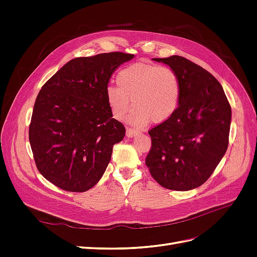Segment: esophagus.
Listing matches in <instances>:
<instances>
[{
    "mask_svg": "<svg viewBox=\"0 0 257 257\" xmlns=\"http://www.w3.org/2000/svg\"><path fill=\"white\" fill-rule=\"evenodd\" d=\"M141 132L135 130V128H132V127H126V136L127 137H133V136H136L138 135Z\"/></svg>",
    "mask_w": 257,
    "mask_h": 257,
    "instance_id": "esophagus-1",
    "label": "esophagus"
}]
</instances>
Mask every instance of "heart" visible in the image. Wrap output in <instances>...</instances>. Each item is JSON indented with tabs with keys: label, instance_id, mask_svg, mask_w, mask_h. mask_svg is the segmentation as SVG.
Listing matches in <instances>:
<instances>
[{
	"label": "heart",
	"instance_id": "obj_1",
	"mask_svg": "<svg viewBox=\"0 0 257 257\" xmlns=\"http://www.w3.org/2000/svg\"><path fill=\"white\" fill-rule=\"evenodd\" d=\"M116 85L106 90V99L112 116L122 120L132 105L130 123L147 125L151 120L162 123L172 116L181 97V81L175 69L139 62L122 68L115 77Z\"/></svg>",
	"mask_w": 257,
	"mask_h": 257
}]
</instances>
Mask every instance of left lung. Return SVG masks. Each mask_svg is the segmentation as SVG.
<instances>
[{"instance_id": "left-lung-1", "label": "left lung", "mask_w": 257, "mask_h": 257, "mask_svg": "<svg viewBox=\"0 0 257 257\" xmlns=\"http://www.w3.org/2000/svg\"><path fill=\"white\" fill-rule=\"evenodd\" d=\"M175 69L181 97L175 113L149 131L146 165L159 184L190 191L212 175L228 147L231 108L221 83L180 56L153 59Z\"/></svg>"}]
</instances>
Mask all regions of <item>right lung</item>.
<instances>
[{"label": "right lung", "mask_w": 257, "mask_h": 257, "mask_svg": "<svg viewBox=\"0 0 257 257\" xmlns=\"http://www.w3.org/2000/svg\"><path fill=\"white\" fill-rule=\"evenodd\" d=\"M134 58L123 52L73 59L36 97L29 139L44 178L68 192H85L102 178L113 145L125 135L112 118L106 90L112 74Z\"/></svg>", "instance_id": "add662e5"}]
</instances>
